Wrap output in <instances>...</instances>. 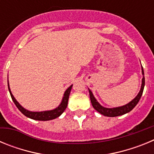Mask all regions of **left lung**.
Here are the masks:
<instances>
[{"label":"left lung","mask_w":154,"mask_h":154,"mask_svg":"<svg viewBox=\"0 0 154 154\" xmlns=\"http://www.w3.org/2000/svg\"><path fill=\"white\" fill-rule=\"evenodd\" d=\"M142 74L143 75V79H142V85H141L140 91V92L138 93V95H137V96H136V97L134 98L131 102H130L129 103L125 105V106H123L116 107V108H106V107L102 106L101 105L98 103V101L96 99V98L94 97L93 94H92V92H91L90 89H89L90 100L93 108L95 109L96 111H98L99 113H101L102 115L106 116H109V117H115V116L124 115V114L130 112V111H131V110L133 109L136 106H137L138 102L140 101V99L141 96H142V94H143V92L144 85H145V78H144V72H143V67H142Z\"/></svg>","instance_id":"1"}]
</instances>
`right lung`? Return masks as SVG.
Masks as SVG:
<instances>
[{
  "mask_svg": "<svg viewBox=\"0 0 154 154\" xmlns=\"http://www.w3.org/2000/svg\"><path fill=\"white\" fill-rule=\"evenodd\" d=\"M8 89H9V92H10L11 96V99L13 100V102L14 103L16 106L17 107L20 111L24 114L25 116L28 118H31L32 119H35V120H41V121H47V120H51V119H56L57 117H58L59 116H61L62 114V112L65 111V109L67 107L68 105V101H69V94H70L71 89H72V85L69 86L66 91L64 93V96L62 98V103L61 104L58 106L57 108H55V109L52 110H48V111H43V112H31V111H28V110L25 109L24 108H23L21 105L17 103V101L15 99V98L14 97V96L12 95L11 92L10 87H9V83H8Z\"/></svg>",
  "mask_w": 154,
  "mask_h": 154,
  "instance_id": "obj_1",
  "label": "right lung"
}]
</instances>
